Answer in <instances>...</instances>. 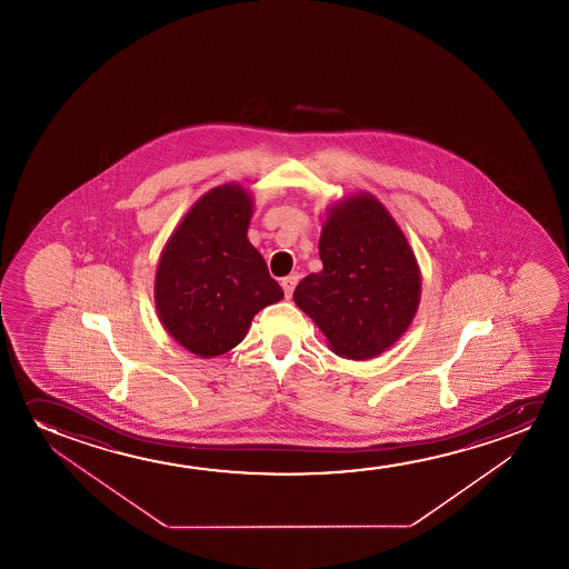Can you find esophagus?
Returning a JSON list of instances; mask_svg holds the SVG:
<instances>
[{
	"label": "esophagus",
	"instance_id": "1",
	"mask_svg": "<svg viewBox=\"0 0 569 569\" xmlns=\"http://www.w3.org/2000/svg\"><path fill=\"white\" fill-rule=\"evenodd\" d=\"M297 281H299V276H297V273H289L288 278H283V280H281V288H283L286 297H291L293 289H296Z\"/></svg>",
	"mask_w": 569,
	"mask_h": 569
}]
</instances>
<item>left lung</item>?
Returning <instances> with one entry per match:
<instances>
[{
  "mask_svg": "<svg viewBox=\"0 0 569 569\" xmlns=\"http://www.w3.org/2000/svg\"><path fill=\"white\" fill-rule=\"evenodd\" d=\"M319 252L322 270L299 281L297 307L340 358L361 361L389 350L421 296L418 260L397 221L371 194L343 198L328 210Z\"/></svg>",
  "mask_w": 569,
  "mask_h": 569,
  "instance_id": "obj_1",
  "label": "left lung"
}]
</instances>
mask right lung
I'll use <instances>...</instances> for the list:
<instances>
[{
	"instance_id": "add662e5",
	"label": "right lung",
	"mask_w": 569,
	"mask_h": 569,
	"mask_svg": "<svg viewBox=\"0 0 569 569\" xmlns=\"http://www.w3.org/2000/svg\"><path fill=\"white\" fill-rule=\"evenodd\" d=\"M252 198L241 184H221L190 208L164 244L156 273L159 320L200 358L242 342L260 309L283 291L247 237Z\"/></svg>"
}]
</instances>
